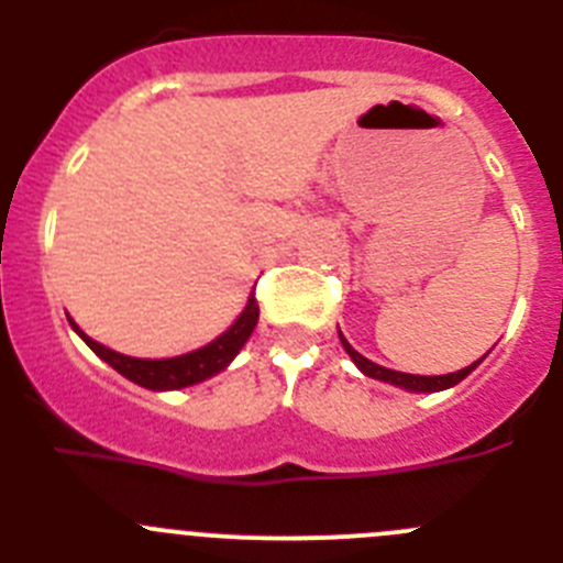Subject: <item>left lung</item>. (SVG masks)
Masks as SVG:
<instances>
[{"instance_id":"8db88e82","label":"left lung","mask_w":563,"mask_h":563,"mask_svg":"<svg viewBox=\"0 0 563 563\" xmlns=\"http://www.w3.org/2000/svg\"><path fill=\"white\" fill-rule=\"evenodd\" d=\"M341 344H344V350L350 353V358L355 361V366H358L364 375L375 377V380H383V383H394V386L408 388V391H441V388H450V386H455V383L464 380V377L470 375V372L475 369L477 364H481V361H475V364L466 366V369L450 372V375H435V377H430V375L428 377H424V375H406V372H394V369H386V366L372 364L369 358H364L358 350H353V346H350V341H346L344 335H341Z\"/></svg>"}]
</instances>
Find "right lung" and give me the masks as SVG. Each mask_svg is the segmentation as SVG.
Returning a JSON list of instances; mask_svg holds the SVG:
<instances>
[{"label":"right lung","instance_id":"right-lung-1","mask_svg":"<svg viewBox=\"0 0 563 563\" xmlns=\"http://www.w3.org/2000/svg\"><path fill=\"white\" fill-rule=\"evenodd\" d=\"M255 324H257V299H255V291H252L244 313H241V317L233 322V328L224 330L217 341H210L208 346H199V350H194V353L188 355H180V358H163V361L130 358V355L113 353V350H108V346L88 339L75 322H71V328H75L77 333H80V339L91 346L93 353H97L102 361H108L119 375L139 383V386L152 388V391H163V388L194 386V383L222 372L224 366L239 355L241 346L246 344V339L252 335Z\"/></svg>","mask_w":563,"mask_h":563}]
</instances>
